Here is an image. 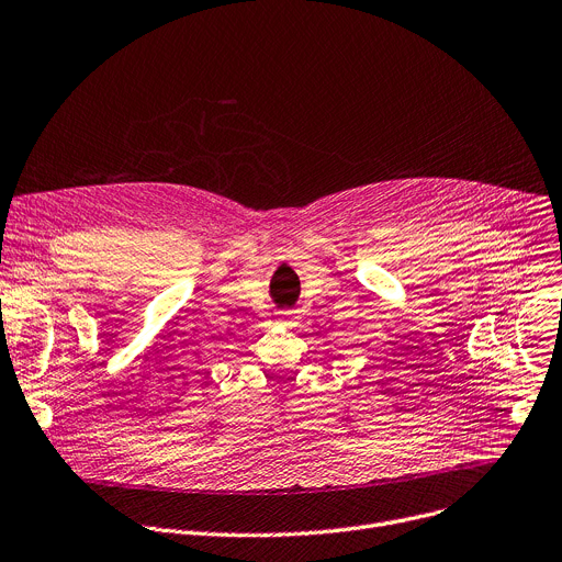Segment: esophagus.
I'll return each instance as SVG.
<instances>
[{
  "label": "esophagus",
  "mask_w": 562,
  "mask_h": 562,
  "mask_svg": "<svg viewBox=\"0 0 562 562\" xmlns=\"http://www.w3.org/2000/svg\"><path fill=\"white\" fill-rule=\"evenodd\" d=\"M278 314H280V321L286 323V325L295 321V312H293V310H282V312H278Z\"/></svg>",
  "instance_id": "1"
}]
</instances>
